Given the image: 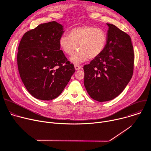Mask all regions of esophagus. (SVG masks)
<instances>
[{"mask_svg": "<svg viewBox=\"0 0 151 151\" xmlns=\"http://www.w3.org/2000/svg\"><path fill=\"white\" fill-rule=\"evenodd\" d=\"M74 67H75V68L76 70H80V69L81 68V66L79 65H78V64H75Z\"/></svg>", "mask_w": 151, "mask_h": 151, "instance_id": "esophagus-1", "label": "esophagus"}]
</instances>
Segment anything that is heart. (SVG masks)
<instances>
[{
  "instance_id": "obj_1",
  "label": "heart",
  "mask_w": 151,
  "mask_h": 151,
  "mask_svg": "<svg viewBox=\"0 0 151 151\" xmlns=\"http://www.w3.org/2000/svg\"><path fill=\"white\" fill-rule=\"evenodd\" d=\"M107 43L105 32L91 25H83L71 29L68 35H62L59 40L61 50L71 55L70 60L76 64L86 61L89 58H97L104 51Z\"/></svg>"
}]
</instances>
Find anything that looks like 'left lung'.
<instances>
[{
    "instance_id": "obj_1",
    "label": "left lung",
    "mask_w": 151,
    "mask_h": 151,
    "mask_svg": "<svg viewBox=\"0 0 151 151\" xmlns=\"http://www.w3.org/2000/svg\"><path fill=\"white\" fill-rule=\"evenodd\" d=\"M104 51L85 65L84 84L90 97L100 102L117 97L130 82L133 72L134 52L130 37L112 24H107Z\"/></svg>"
}]
</instances>
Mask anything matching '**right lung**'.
<instances>
[{"mask_svg": "<svg viewBox=\"0 0 151 151\" xmlns=\"http://www.w3.org/2000/svg\"><path fill=\"white\" fill-rule=\"evenodd\" d=\"M63 32L60 24L51 21L27 31L21 40L19 73L26 89L37 99L58 97L75 72L73 64L60 50L59 40Z\"/></svg>", "mask_w": 151, "mask_h": 151, "instance_id": "1", "label": "right lung"}]
</instances>
